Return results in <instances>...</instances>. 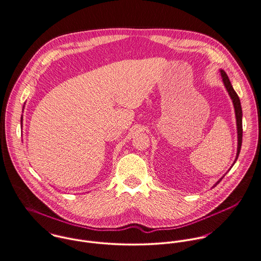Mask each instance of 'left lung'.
Returning <instances> with one entry per match:
<instances>
[{"mask_svg": "<svg viewBox=\"0 0 261 261\" xmlns=\"http://www.w3.org/2000/svg\"><path fill=\"white\" fill-rule=\"evenodd\" d=\"M220 73H221V76H222L223 84H224V86H225V88H226V90H227V92H228V94H229V96H230V98H231V100H232V103H233V106H234V110H235L236 126H237V141H238V144H237L236 158H235V161H234L233 164H232V166H233L234 163L236 162L237 158L239 156V153H240V150H241V145H242V133H243V131H242V108H241L240 99H239L238 95L236 94V92L234 91V89H233V87H232V85H231V82H230L228 75L226 74V72H225L223 69H220ZM232 166H231V167H232ZM231 167H230V168H231ZM225 174H227V172H226ZM225 174L213 186V188L216 187V186L222 180V178L225 176Z\"/></svg>", "mask_w": 261, "mask_h": 261, "instance_id": "obj_1", "label": "left lung"}]
</instances>
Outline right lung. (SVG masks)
<instances>
[{"label":"right lung","instance_id":"obj_1","mask_svg":"<svg viewBox=\"0 0 261 261\" xmlns=\"http://www.w3.org/2000/svg\"><path fill=\"white\" fill-rule=\"evenodd\" d=\"M23 110H24V106H23ZM22 121H23V117H21V127H22Z\"/></svg>","mask_w":261,"mask_h":261}]
</instances>
